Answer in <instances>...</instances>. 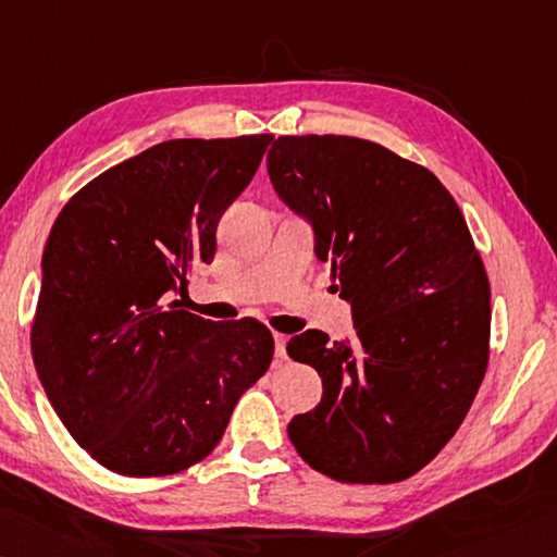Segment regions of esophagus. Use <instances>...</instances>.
<instances>
[{
  "label": "esophagus",
  "instance_id": "1",
  "mask_svg": "<svg viewBox=\"0 0 557 557\" xmlns=\"http://www.w3.org/2000/svg\"><path fill=\"white\" fill-rule=\"evenodd\" d=\"M273 343H276V357L286 359V345H288V337L284 333H273Z\"/></svg>",
  "mask_w": 557,
  "mask_h": 557
}]
</instances>
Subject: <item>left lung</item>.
I'll return each instance as SVG.
<instances>
[{"label":"left lung","mask_w":557,"mask_h":557,"mask_svg":"<svg viewBox=\"0 0 557 557\" xmlns=\"http://www.w3.org/2000/svg\"><path fill=\"white\" fill-rule=\"evenodd\" d=\"M273 190L313 224L357 337H290L323 379L288 437L313 470L349 484L408 480L462 425L490 362V278L460 208L435 175L355 136H278Z\"/></svg>","instance_id":"left-lung-1"}]
</instances>
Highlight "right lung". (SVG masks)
I'll return each instance as SVG.
<instances>
[{
    "label": "right lung",
    "instance_id": "obj_1",
    "mask_svg": "<svg viewBox=\"0 0 557 557\" xmlns=\"http://www.w3.org/2000/svg\"><path fill=\"white\" fill-rule=\"evenodd\" d=\"M271 139L156 144L97 175L53 222L32 355L67 433L107 470L163 476L200 462L267 374V325L212 323L165 300L193 263L212 261L218 222Z\"/></svg>",
    "mask_w": 557,
    "mask_h": 557
}]
</instances>
